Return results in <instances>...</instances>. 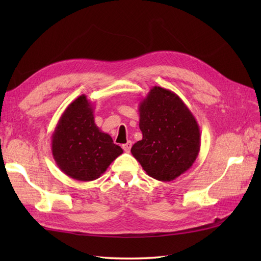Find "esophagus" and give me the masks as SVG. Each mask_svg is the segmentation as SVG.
<instances>
[{"instance_id":"obj_1","label":"esophagus","mask_w":261,"mask_h":261,"mask_svg":"<svg viewBox=\"0 0 261 261\" xmlns=\"http://www.w3.org/2000/svg\"><path fill=\"white\" fill-rule=\"evenodd\" d=\"M131 147H132V142L131 141H127L126 143H124V145H122V148H123V150L126 151V152L130 151Z\"/></svg>"}]
</instances>
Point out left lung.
<instances>
[{
  "label": "left lung",
  "instance_id": "left-lung-1",
  "mask_svg": "<svg viewBox=\"0 0 261 261\" xmlns=\"http://www.w3.org/2000/svg\"><path fill=\"white\" fill-rule=\"evenodd\" d=\"M142 139L131 153L143 170L162 181L174 180L192 167L201 148L197 121L182 99L153 86L139 104Z\"/></svg>",
  "mask_w": 261,
  "mask_h": 261
}]
</instances>
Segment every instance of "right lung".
I'll return each mask as SVG.
<instances>
[{"mask_svg": "<svg viewBox=\"0 0 261 261\" xmlns=\"http://www.w3.org/2000/svg\"><path fill=\"white\" fill-rule=\"evenodd\" d=\"M55 162L64 174L81 181L97 179L123 150L94 121V107L87 96L71 102L51 136Z\"/></svg>", "mask_w": 261, "mask_h": 261, "instance_id": "obj_1", "label": "right lung"}]
</instances>
